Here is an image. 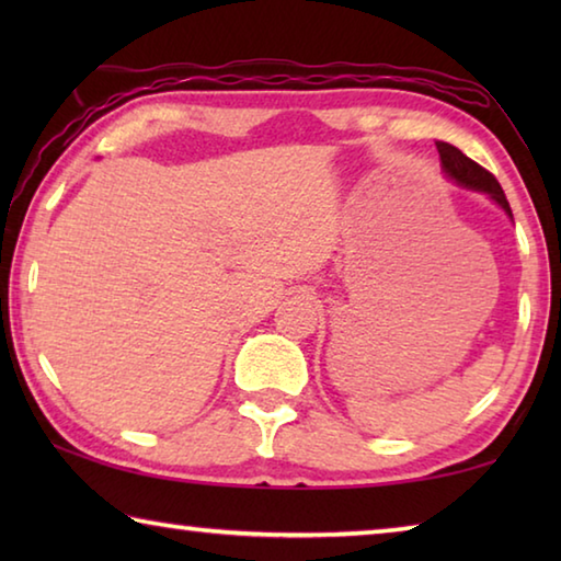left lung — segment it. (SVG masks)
<instances>
[{"instance_id": "obj_1", "label": "left lung", "mask_w": 561, "mask_h": 561, "mask_svg": "<svg viewBox=\"0 0 561 561\" xmlns=\"http://www.w3.org/2000/svg\"><path fill=\"white\" fill-rule=\"evenodd\" d=\"M438 153H440V160H443V170L448 173L453 180H458L460 185L465 187H472V190H480V193H488L492 201H495L502 210H505L510 217H512V210H510V203L505 197V190L500 187V183L495 180V175L490 173V170H485L482 165L474 163V160H470L468 156L462 153V150H458L450 144H438Z\"/></svg>"}]
</instances>
